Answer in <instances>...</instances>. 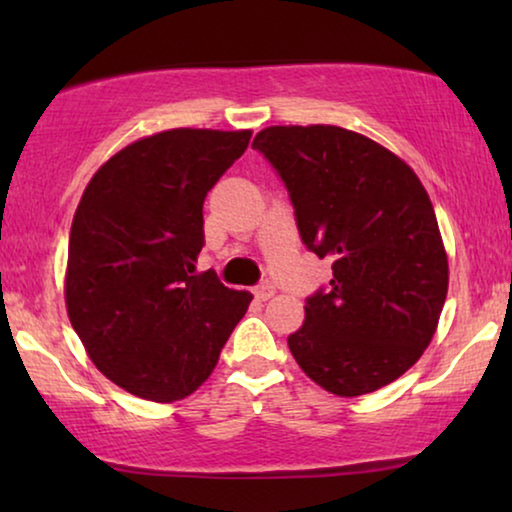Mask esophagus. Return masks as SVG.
<instances>
[{"label":"esophagus","mask_w":512,"mask_h":512,"mask_svg":"<svg viewBox=\"0 0 512 512\" xmlns=\"http://www.w3.org/2000/svg\"><path fill=\"white\" fill-rule=\"evenodd\" d=\"M254 296H256V300H261V303H265V300H270L272 296H275V286H272V284L256 286Z\"/></svg>","instance_id":"1"}]
</instances>
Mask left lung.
Segmentation results:
<instances>
[{"label":"left lung","instance_id":"1","mask_svg":"<svg viewBox=\"0 0 512 512\" xmlns=\"http://www.w3.org/2000/svg\"><path fill=\"white\" fill-rule=\"evenodd\" d=\"M251 146L289 188L307 249L333 263L289 335L293 359L335 396L387 387L429 347L450 284L429 193L396 153L340 125H270Z\"/></svg>","mask_w":512,"mask_h":512}]
</instances>
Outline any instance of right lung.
I'll return each instance as SVG.
<instances>
[{"label":"right lung","instance_id":"right-lung-1","mask_svg":"<svg viewBox=\"0 0 512 512\" xmlns=\"http://www.w3.org/2000/svg\"><path fill=\"white\" fill-rule=\"evenodd\" d=\"M251 130L174 128L114 153L76 207L65 270L69 321L95 368L156 403L191 396L251 303L195 275L202 205Z\"/></svg>","mask_w":512,"mask_h":512}]
</instances>
